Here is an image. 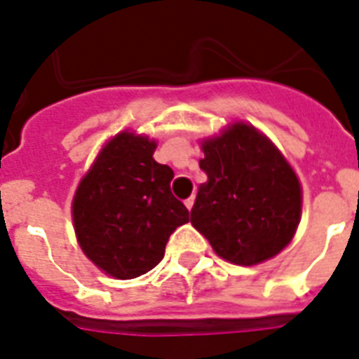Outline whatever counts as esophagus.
Instances as JSON below:
<instances>
[{
	"mask_svg": "<svg viewBox=\"0 0 359 359\" xmlns=\"http://www.w3.org/2000/svg\"><path fill=\"white\" fill-rule=\"evenodd\" d=\"M194 201H196V198H194V196H190V198H188V200H184V205H187L188 211H192Z\"/></svg>",
	"mask_w": 359,
	"mask_h": 359,
	"instance_id": "obj_1",
	"label": "esophagus"
}]
</instances>
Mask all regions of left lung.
<instances>
[{
    "instance_id": "obj_1",
    "label": "left lung",
    "mask_w": 359,
    "mask_h": 359,
    "mask_svg": "<svg viewBox=\"0 0 359 359\" xmlns=\"http://www.w3.org/2000/svg\"><path fill=\"white\" fill-rule=\"evenodd\" d=\"M207 182L192 207L194 228L228 262L251 266L293 240L301 220V184L274 144L245 123L203 142Z\"/></svg>"
}]
</instances>
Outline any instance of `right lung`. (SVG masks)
I'll return each mask as SVG.
<instances>
[{"instance_id":"add662e5","label":"right lung","mask_w":359,"mask_h":359,"mask_svg":"<svg viewBox=\"0 0 359 359\" xmlns=\"http://www.w3.org/2000/svg\"><path fill=\"white\" fill-rule=\"evenodd\" d=\"M156 142L119 133L79 182L72 215L83 253L106 274L133 280L158 264L169 236L190 220L171 192L175 172Z\"/></svg>"}]
</instances>
